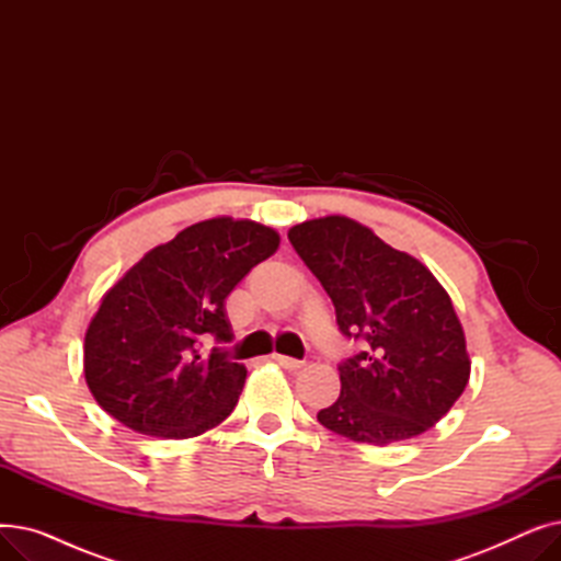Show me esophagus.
I'll use <instances>...</instances> for the list:
<instances>
[{"label":"esophagus","instance_id":"esophagus-1","mask_svg":"<svg viewBox=\"0 0 561 561\" xmlns=\"http://www.w3.org/2000/svg\"><path fill=\"white\" fill-rule=\"evenodd\" d=\"M282 368H286V370H298V368H302L305 366V362H300V359H293V357H284V355H275L273 357Z\"/></svg>","mask_w":561,"mask_h":561}]
</instances>
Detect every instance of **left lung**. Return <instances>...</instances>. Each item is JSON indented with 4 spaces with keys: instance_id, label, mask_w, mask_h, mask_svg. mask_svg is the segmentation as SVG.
Returning <instances> with one entry per match:
<instances>
[{
    "instance_id": "obj_1",
    "label": "left lung",
    "mask_w": 561,
    "mask_h": 561,
    "mask_svg": "<svg viewBox=\"0 0 561 561\" xmlns=\"http://www.w3.org/2000/svg\"><path fill=\"white\" fill-rule=\"evenodd\" d=\"M288 241L366 350L339 366L341 396L318 421L357 444L391 446L444 419L470 377L448 290L416 256L347 216L305 220Z\"/></svg>"
}]
</instances>
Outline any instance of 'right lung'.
<instances>
[{
  "label": "right lung",
  "instance_id": "add662e5",
  "mask_svg": "<svg viewBox=\"0 0 561 561\" xmlns=\"http://www.w3.org/2000/svg\"><path fill=\"white\" fill-rule=\"evenodd\" d=\"M277 248L273 227L218 216L134 263L104 293L83 336L85 385L106 414L159 438L220 425L248 370L220 350L199 355V345L206 336L231 339L225 298Z\"/></svg>",
  "mask_w": 561,
  "mask_h": 561
}]
</instances>
